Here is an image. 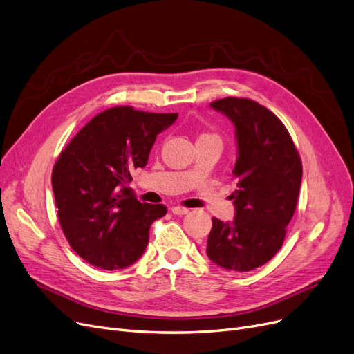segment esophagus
<instances>
[{
	"label": "esophagus",
	"mask_w": 354,
	"mask_h": 354,
	"mask_svg": "<svg viewBox=\"0 0 354 354\" xmlns=\"http://www.w3.org/2000/svg\"><path fill=\"white\" fill-rule=\"evenodd\" d=\"M172 212H174L175 215H185V214L189 212V209L185 208V207H174V208H172Z\"/></svg>",
	"instance_id": "esophagus-1"
}]
</instances>
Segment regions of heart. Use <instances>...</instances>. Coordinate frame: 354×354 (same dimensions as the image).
Wrapping results in <instances>:
<instances>
[{
	"mask_svg": "<svg viewBox=\"0 0 354 354\" xmlns=\"http://www.w3.org/2000/svg\"><path fill=\"white\" fill-rule=\"evenodd\" d=\"M211 137H214V139H218V136L214 133H203L201 136H199V139H211Z\"/></svg>",
	"mask_w": 354,
	"mask_h": 354,
	"instance_id": "heart-1",
	"label": "heart"
}]
</instances>
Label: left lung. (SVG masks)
Instances as JSON below:
<instances>
[{
    "mask_svg": "<svg viewBox=\"0 0 354 354\" xmlns=\"http://www.w3.org/2000/svg\"><path fill=\"white\" fill-rule=\"evenodd\" d=\"M234 122L239 156L233 223L212 218L207 256L234 272L263 266L282 248L294 217L302 179V162L283 122L249 98L227 97L211 102Z\"/></svg>",
    "mask_w": 354,
    "mask_h": 354,
    "instance_id": "1",
    "label": "left lung"
}]
</instances>
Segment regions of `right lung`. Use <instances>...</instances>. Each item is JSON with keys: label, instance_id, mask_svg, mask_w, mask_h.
<instances>
[{"label": "right lung", "instance_id": "1", "mask_svg": "<svg viewBox=\"0 0 354 354\" xmlns=\"http://www.w3.org/2000/svg\"><path fill=\"white\" fill-rule=\"evenodd\" d=\"M176 118L178 113L113 106L60 151L52 172L59 223L71 248L92 266L124 269L145 253L151 223L167 208L142 204L129 182L133 169L147 165L156 136Z\"/></svg>", "mask_w": 354, "mask_h": 354}]
</instances>
